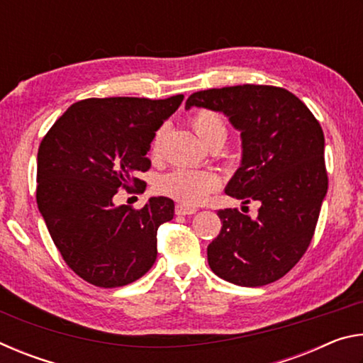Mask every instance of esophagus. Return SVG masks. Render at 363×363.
<instances>
[{"instance_id": "1", "label": "esophagus", "mask_w": 363, "mask_h": 363, "mask_svg": "<svg viewBox=\"0 0 363 363\" xmlns=\"http://www.w3.org/2000/svg\"><path fill=\"white\" fill-rule=\"evenodd\" d=\"M174 211H176L177 216H187V214H195L196 213V208L182 205V203H177L174 206Z\"/></svg>"}]
</instances>
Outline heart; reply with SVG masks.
I'll use <instances>...</instances> for the list:
<instances>
[{
	"label": "heart",
	"mask_w": 363,
	"mask_h": 363,
	"mask_svg": "<svg viewBox=\"0 0 363 363\" xmlns=\"http://www.w3.org/2000/svg\"><path fill=\"white\" fill-rule=\"evenodd\" d=\"M194 130L196 136L201 139V143L208 145L214 139L223 138L225 140L227 130L220 116L211 110H200L196 112L192 120ZM167 130L160 128L155 138L152 140V155L158 157L162 150V143ZM219 186L218 176L211 171H199V169H174L171 173L164 174L158 181V190L164 195L171 196L177 201L187 205H199L203 201L208 194Z\"/></svg>",
	"instance_id": "obj_1"
}]
</instances>
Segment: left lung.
Here are the masks:
<instances>
[{"label": "left lung", "mask_w": 363, "mask_h": 363, "mask_svg": "<svg viewBox=\"0 0 363 363\" xmlns=\"http://www.w3.org/2000/svg\"><path fill=\"white\" fill-rule=\"evenodd\" d=\"M192 107L224 113L240 131L242 162L225 194L261 203L255 219L232 208L218 211L223 227L208 245V264L233 285L272 284L314 235L328 189L322 128L304 102L275 86L199 91L186 102Z\"/></svg>", "instance_id": "1"}]
</instances>
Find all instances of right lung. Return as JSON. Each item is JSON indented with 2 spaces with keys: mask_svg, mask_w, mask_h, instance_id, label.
I'll use <instances>...</instances> for the list:
<instances>
[{
  "mask_svg": "<svg viewBox=\"0 0 363 363\" xmlns=\"http://www.w3.org/2000/svg\"><path fill=\"white\" fill-rule=\"evenodd\" d=\"M182 99H84L43 138L36 203L64 261L89 284L125 286L155 262L157 230L173 219L174 201L150 196L133 210L115 206L113 196L145 189L138 176L150 168V143Z\"/></svg>",
  "mask_w": 363,
  "mask_h": 363,
  "instance_id": "add662e5",
  "label": "right lung"
}]
</instances>
